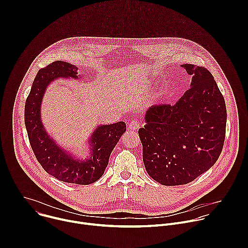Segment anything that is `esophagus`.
Returning <instances> with one entry per match:
<instances>
[{"instance_id":"1","label":"esophagus","mask_w":248,"mask_h":248,"mask_svg":"<svg viewBox=\"0 0 248 248\" xmlns=\"http://www.w3.org/2000/svg\"><path fill=\"white\" fill-rule=\"evenodd\" d=\"M140 127V124H139V123L137 122V121H135V120H132L129 124H128V130H137L138 128Z\"/></svg>"}]
</instances>
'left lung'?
Instances as JSON below:
<instances>
[{"label":"left lung","instance_id":"left-lung-1","mask_svg":"<svg viewBox=\"0 0 248 248\" xmlns=\"http://www.w3.org/2000/svg\"><path fill=\"white\" fill-rule=\"evenodd\" d=\"M190 88L175 105L150 107L138 130L147 173L163 186L194 181L218 160L225 141L227 110L219 87L205 67L182 64Z\"/></svg>","mask_w":248,"mask_h":248}]
</instances>
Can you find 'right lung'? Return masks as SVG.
Segmentation results:
<instances>
[{"mask_svg":"<svg viewBox=\"0 0 248 248\" xmlns=\"http://www.w3.org/2000/svg\"><path fill=\"white\" fill-rule=\"evenodd\" d=\"M78 67L57 61L40 69L24 107V123L31 148L43 169L61 182L91 185L104 174L110 155L126 130L124 122L97 125L88 138V156L75 157L49 135L41 120V105L48 86L60 78L78 79Z\"/></svg>","mask_w":248,"mask_h":248,"instance_id":"add662e5","label":"right lung"}]
</instances>
